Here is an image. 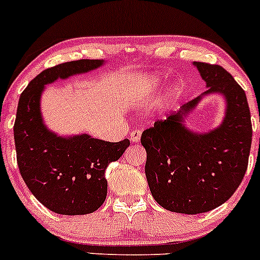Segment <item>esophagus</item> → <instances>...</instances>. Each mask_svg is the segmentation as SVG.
I'll return each instance as SVG.
<instances>
[{"mask_svg": "<svg viewBox=\"0 0 260 260\" xmlns=\"http://www.w3.org/2000/svg\"><path fill=\"white\" fill-rule=\"evenodd\" d=\"M141 135H142V131H141V129H133L132 132H131V141H132L133 143L140 142Z\"/></svg>", "mask_w": 260, "mask_h": 260, "instance_id": "obj_1", "label": "esophagus"}]
</instances>
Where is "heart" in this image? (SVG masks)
Listing matches in <instances>:
<instances>
[{
  "label": "heart",
  "instance_id": "heart-1",
  "mask_svg": "<svg viewBox=\"0 0 260 260\" xmlns=\"http://www.w3.org/2000/svg\"><path fill=\"white\" fill-rule=\"evenodd\" d=\"M153 86H155V82L148 79L140 77V79H136L135 81L131 82L128 91H129V95L133 99H143L152 91Z\"/></svg>",
  "mask_w": 260,
  "mask_h": 260
}]
</instances>
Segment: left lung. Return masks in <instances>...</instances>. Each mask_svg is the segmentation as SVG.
<instances>
[{
	"mask_svg": "<svg viewBox=\"0 0 260 260\" xmlns=\"http://www.w3.org/2000/svg\"><path fill=\"white\" fill-rule=\"evenodd\" d=\"M208 90L225 96L222 124L208 133H194L184 117L202 96L185 103L178 113L143 131L146 178L156 202L171 212L197 215L225 203L246 173L251 147L250 110L245 91L218 64L194 62Z\"/></svg>",
	"mask_w": 260,
	"mask_h": 260,
	"instance_id": "1",
	"label": "left lung"
}]
</instances>
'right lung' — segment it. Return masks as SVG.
I'll use <instances>...</instances> for the list:
<instances>
[{
  "mask_svg": "<svg viewBox=\"0 0 260 260\" xmlns=\"http://www.w3.org/2000/svg\"><path fill=\"white\" fill-rule=\"evenodd\" d=\"M102 64L100 59L60 63L40 72L20 95L14 124L20 174L32 196L58 215H87L104 203L105 170L123 155L129 140L108 142L89 135L59 137L43 123L40 96L47 84Z\"/></svg>",
  "mask_w": 260,
  "mask_h": 260,
  "instance_id": "add662e5",
  "label": "right lung"
}]
</instances>
